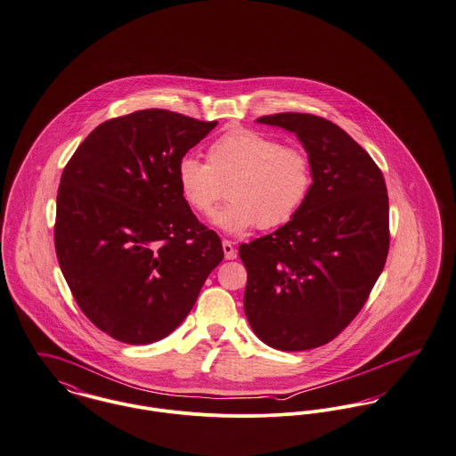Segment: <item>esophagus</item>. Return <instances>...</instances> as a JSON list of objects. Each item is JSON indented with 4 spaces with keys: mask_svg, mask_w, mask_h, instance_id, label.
I'll return each instance as SVG.
<instances>
[{
    "mask_svg": "<svg viewBox=\"0 0 456 456\" xmlns=\"http://www.w3.org/2000/svg\"><path fill=\"white\" fill-rule=\"evenodd\" d=\"M222 248H224V253H225V258H227V260H234V258L238 256V253L234 250V247H232L231 241L224 240V241H222Z\"/></svg>",
    "mask_w": 456,
    "mask_h": 456,
    "instance_id": "obj_1",
    "label": "esophagus"
}]
</instances>
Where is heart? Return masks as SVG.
<instances>
[{"label": "heart", "instance_id": "1", "mask_svg": "<svg viewBox=\"0 0 456 456\" xmlns=\"http://www.w3.org/2000/svg\"><path fill=\"white\" fill-rule=\"evenodd\" d=\"M206 160L192 155L178 160V189L196 213L209 215L227 185L231 201L213 216V224L229 234L255 225H285L301 211L313 187V162L304 149L281 145L253 129L218 136L208 147Z\"/></svg>", "mask_w": 456, "mask_h": 456}]
</instances>
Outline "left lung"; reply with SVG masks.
<instances>
[{
	"label": "left lung",
	"mask_w": 456,
	"mask_h": 456,
	"mask_svg": "<svg viewBox=\"0 0 456 456\" xmlns=\"http://www.w3.org/2000/svg\"><path fill=\"white\" fill-rule=\"evenodd\" d=\"M256 122L299 138L313 162V187L290 222L240 245L248 273L245 313L271 348H318L352 323L385 267V178L370 155L327 118L289 111Z\"/></svg>",
	"instance_id": "obj_1"
}]
</instances>
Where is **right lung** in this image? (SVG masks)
Returning <instances> with one entry per match:
<instances>
[{"mask_svg": "<svg viewBox=\"0 0 456 456\" xmlns=\"http://www.w3.org/2000/svg\"><path fill=\"white\" fill-rule=\"evenodd\" d=\"M215 126L159 108L110 118L62 171L57 260L84 314L117 341L169 336L224 258L176 180L178 160Z\"/></svg>", "mask_w": 456, "mask_h": 456, "instance_id": "add662e5", "label": "right lung"}]
</instances>
